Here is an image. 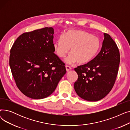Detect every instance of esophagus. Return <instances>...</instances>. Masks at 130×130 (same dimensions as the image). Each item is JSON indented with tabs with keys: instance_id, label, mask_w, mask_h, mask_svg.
Returning <instances> with one entry per match:
<instances>
[{
	"instance_id": "34e87169",
	"label": "esophagus",
	"mask_w": 130,
	"mask_h": 130,
	"mask_svg": "<svg viewBox=\"0 0 130 130\" xmlns=\"http://www.w3.org/2000/svg\"><path fill=\"white\" fill-rule=\"evenodd\" d=\"M65 67H66V70L67 72H69L70 70H71L72 69V68L70 66H68V65H66Z\"/></svg>"
}]
</instances>
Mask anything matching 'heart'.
<instances>
[{
  "label": "heart",
  "mask_w": 130,
  "mask_h": 130,
  "mask_svg": "<svg viewBox=\"0 0 130 130\" xmlns=\"http://www.w3.org/2000/svg\"><path fill=\"white\" fill-rule=\"evenodd\" d=\"M53 47L59 57H65L71 48V53L65 59V62L72 64L78 61L79 64H84L90 62L96 56L101 43L98 37L86 31L70 30L65 35H60Z\"/></svg>",
  "instance_id": "heart-1"
}]
</instances>
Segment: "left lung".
<instances>
[{
    "instance_id": "left-lung-1",
    "label": "left lung",
    "mask_w": 130,
    "mask_h": 130,
    "mask_svg": "<svg viewBox=\"0 0 130 130\" xmlns=\"http://www.w3.org/2000/svg\"><path fill=\"white\" fill-rule=\"evenodd\" d=\"M104 36L97 56L74 69L78 74L74 89L80 98L88 101H98L105 97L113 88L118 73L119 48L110 35L104 33Z\"/></svg>"
}]
</instances>
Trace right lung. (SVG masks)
<instances>
[{
    "mask_svg": "<svg viewBox=\"0 0 130 130\" xmlns=\"http://www.w3.org/2000/svg\"><path fill=\"white\" fill-rule=\"evenodd\" d=\"M54 29L45 27L20 35L10 50L9 65L19 90L33 99L47 98L66 73L54 53Z\"/></svg>",
    "mask_w": 130,
    "mask_h": 130,
    "instance_id": "1",
    "label": "right lung"
}]
</instances>
